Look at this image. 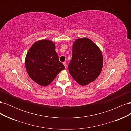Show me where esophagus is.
I'll return each mask as SVG.
<instances>
[{
	"instance_id": "1",
	"label": "esophagus",
	"mask_w": 131,
	"mask_h": 131,
	"mask_svg": "<svg viewBox=\"0 0 131 131\" xmlns=\"http://www.w3.org/2000/svg\"><path fill=\"white\" fill-rule=\"evenodd\" d=\"M63 64H64L65 68H66V67H67V63H66V62H63Z\"/></svg>"
}]
</instances>
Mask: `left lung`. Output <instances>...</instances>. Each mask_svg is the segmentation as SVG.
I'll list each match as a JSON object with an SVG mask.
<instances>
[{
	"instance_id": "left-lung-1",
	"label": "left lung",
	"mask_w": 131,
	"mask_h": 131,
	"mask_svg": "<svg viewBox=\"0 0 131 131\" xmlns=\"http://www.w3.org/2000/svg\"><path fill=\"white\" fill-rule=\"evenodd\" d=\"M72 58L68 65L70 74L79 84L93 81L100 74L103 64L102 53L90 39H78L73 45Z\"/></svg>"
}]
</instances>
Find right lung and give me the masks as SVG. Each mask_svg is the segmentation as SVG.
<instances>
[{"mask_svg":"<svg viewBox=\"0 0 131 131\" xmlns=\"http://www.w3.org/2000/svg\"><path fill=\"white\" fill-rule=\"evenodd\" d=\"M25 66L29 77L42 86L49 85L65 67L59 62L54 43L49 40L35 42L27 52Z\"/></svg>","mask_w":131,"mask_h":131,"instance_id":"1","label":"right lung"}]
</instances>
